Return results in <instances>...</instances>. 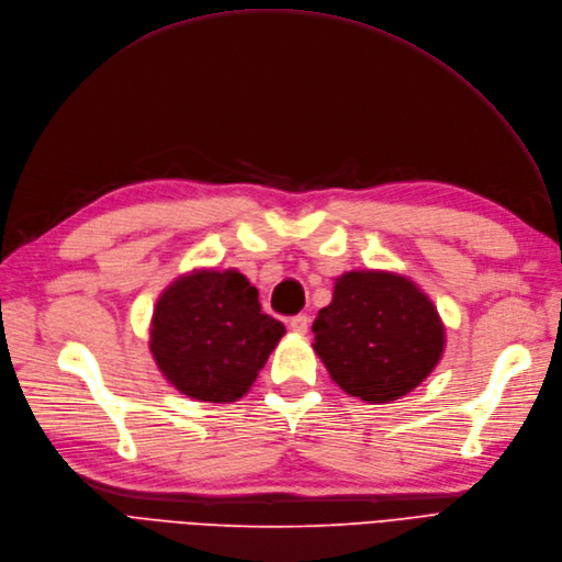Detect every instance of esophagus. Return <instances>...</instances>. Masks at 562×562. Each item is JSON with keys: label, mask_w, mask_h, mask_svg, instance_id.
Segmentation results:
<instances>
[{"label": "esophagus", "mask_w": 562, "mask_h": 562, "mask_svg": "<svg viewBox=\"0 0 562 562\" xmlns=\"http://www.w3.org/2000/svg\"><path fill=\"white\" fill-rule=\"evenodd\" d=\"M290 329L293 331H297V334H306V329H308V318L304 316V313H300V316H293L290 318Z\"/></svg>", "instance_id": "34e87169"}]
</instances>
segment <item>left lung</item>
<instances>
[{"instance_id": "left-lung-1", "label": "left lung", "mask_w": 562, "mask_h": 562, "mask_svg": "<svg viewBox=\"0 0 562 562\" xmlns=\"http://www.w3.org/2000/svg\"><path fill=\"white\" fill-rule=\"evenodd\" d=\"M316 352L344 392L387 403L434 371L445 346L436 306L408 279L348 272L313 321Z\"/></svg>"}]
</instances>
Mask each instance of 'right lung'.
Masks as SVG:
<instances>
[{"label":"right lung","mask_w":562,"mask_h":562,"mask_svg":"<svg viewBox=\"0 0 562 562\" xmlns=\"http://www.w3.org/2000/svg\"><path fill=\"white\" fill-rule=\"evenodd\" d=\"M283 323L260 311L244 274L203 269L175 281L156 302L151 352L170 383L191 398L226 403L249 392Z\"/></svg>","instance_id":"1"}]
</instances>
